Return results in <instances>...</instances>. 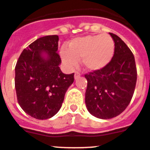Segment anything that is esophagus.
<instances>
[{
    "label": "esophagus",
    "instance_id": "34e87169",
    "mask_svg": "<svg viewBox=\"0 0 150 150\" xmlns=\"http://www.w3.org/2000/svg\"><path fill=\"white\" fill-rule=\"evenodd\" d=\"M81 76V74L79 72H75V74H74V79H77L78 78L80 77Z\"/></svg>",
    "mask_w": 150,
    "mask_h": 150
}]
</instances>
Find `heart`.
<instances>
[{
	"label": "heart",
	"mask_w": 150,
	"mask_h": 150,
	"mask_svg": "<svg viewBox=\"0 0 150 150\" xmlns=\"http://www.w3.org/2000/svg\"><path fill=\"white\" fill-rule=\"evenodd\" d=\"M115 51L113 40L108 34L87 35L72 40L68 48L60 50L62 62L68 68L76 67L82 58L84 68L96 71L108 65Z\"/></svg>",
	"instance_id": "1"
}]
</instances>
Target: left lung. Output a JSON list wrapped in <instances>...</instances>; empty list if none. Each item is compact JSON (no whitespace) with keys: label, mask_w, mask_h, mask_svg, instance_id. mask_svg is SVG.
Instances as JSON below:
<instances>
[{"label":"left lung","mask_w":150,"mask_h":150,"mask_svg":"<svg viewBox=\"0 0 150 150\" xmlns=\"http://www.w3.org/2000/svg\"><path fill=\"white\" fill-rule=\"evenodd\" d=\"M115 42L110 62L102 69L86 74L85 105L90 113L102 119L114 118L129 105L137 80L135 57L119 37L110 33Z\"/></svg>","instance_id":"8db88e82"}]
</instances>
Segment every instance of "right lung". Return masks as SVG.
I'll return each mask as SVG.
<instances>
[{
	"label": "right lung",
	"instance_id": "add662e5",
	"mask_svg": "<svg viewBox=\"0 0 150 150\" xmlns=\"http://www.w3.org/2000/svg\"><path fill=\"white\" fill-rule=\"evenodd\" d=\"M57 35L36 40L23 51L15 66L18 104L35 119H48L57 113L74 74H65L59 65Z\"/></svg>",
	"mask_w": 150,
	"mask_h": 150
}]
</instances>
